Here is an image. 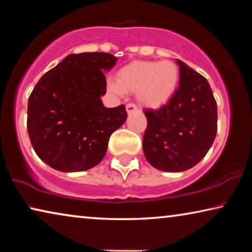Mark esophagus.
Here are the masks:
<instances>
[{"label": "esophagus", "instance_id": "1", "mask_svg": "<svg viewBox=\"0 0 252 252\" xmlns=\"http://www.w3.org/2000/svg\"><path fill=\"white\" fill-rule=\"evenodd\" d=\"M126 110H127V113L130 115V113L137 111V106L134 104V103H128V104L126 105Z\"/></svg>", "mask_w": 252, "mask_h": 252}]
</instances>
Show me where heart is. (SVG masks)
I'll return each instance as SVG.
<instances>
[{
  "label": "heart",
  "mask_w": 252,
  "mask_h": 252,
  "mask_svg": "<svg viewBox=\"0 0 252 252\" xmlns=\"http://www.w3.org/2000/svg\"><path fill=\"white\" fill-rule=\"evenodd\" d=\"M180 70L173 61L132 62L117 72V80L108 81L112 94H136L141 104L159 108L170 101L177 91Z\"/></svg>",
  "instance_id": "obj_1"
}]
</instances>
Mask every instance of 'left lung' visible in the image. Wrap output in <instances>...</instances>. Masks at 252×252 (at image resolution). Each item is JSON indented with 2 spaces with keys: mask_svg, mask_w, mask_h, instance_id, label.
Here are the masks:
<instances>
[{
  "mask_svg": "<svg viewBox=\"0 0 252 252\" xmlns=\"http://www.w3.org/2000/svg\"><path fill=\"white\" fill-rule=\"evenodd\" d=\"M179 87L166 104L144 110L143 151L155 168L181 172L199 163L216 139L217 102L202 74L178 60Z\"/></svg>",
  "mask_w": 252,
  "mask_h": 252,
  "instance_id": "left-lung-1",
  "label": "left lung"
}]
</instances>
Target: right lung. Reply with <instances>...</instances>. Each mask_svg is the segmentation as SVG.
<instances>
[{
    "instance_id": "obj_1",
    "label": "right lung",
    "mask_w": 252,
    "mask_h": 252,
    "mask_svg": "<svg viewBox=\"0 0 252 252\" xmlns=\"http://www.w3.org/2000/svg\"><path fill=\"white\" fill-rule=\"evenodd\" d=\"M108 53L71 54L37 81L27 106V132L37 156L62 172L96 166L109 139L125 123V105L105 108L103 71L116 64Z\"/></svg>"
}]
</instances>
